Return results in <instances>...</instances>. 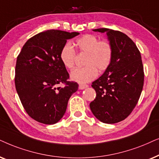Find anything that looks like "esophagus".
Returning a JSON list of instances; mask_svg holds the SVG:
<instances>
[{
    "label": "esophagus",
    "mask_w": 159,
    "mask_h": 159,
    "mask_svg": "<svg viewBox=\"0 0 159 159\" xmlns=\"http://www.w3.org/2000/svg\"><path fill=\"white\" fill-rule=\"evenodd\" d=\"M88 85H86V84H80L79 86H78V88H79V89H84L87 88L88 87Z\"/></svg>",
    "instance_id": "esophagus-1"
}]
</instances>
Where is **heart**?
Masks as SVG:
<instances>
[{"label": "heart", "mask_w": 159, "mask_h": 159, "mask_svg": "<svg viewBox=\"0 0 159 159\" xmlns=\"http://www.w3.org/2000/svg\"><path fill=\"white\" fill-rule=\"evenodd\" d=\"M78 52L86 54L85 67H77L70 73L72 81L79 84H86L95 79L97 70L102 72L111 64L113 57V48L107 41H100L94 35H85L74 43ZM75 51L70 43H66L60 51V59L64 67L71 69L74 66Z\"/></svg>", "instance_id": "1"}]
</instances>
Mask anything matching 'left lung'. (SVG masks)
Returning a JSON list of instances; mask_svg holds the SVG:
<instances>
[{
    "instance_id": "left-lung-1",
    "label": "left lung",
    "mask_w": 159,
    "mask_h": 159,
    "mask_svg": "<svg viewBox=\"0 0 159 159\" xmlns=\"http://www.w3.org/2000/svg\"><path fill=\"white\" fill-rule=\"evenodd\" d=\"M106 33L113 48L109 67L92 83L97 97L90 103L92 113L105 124H116L132 113L140 97L144 84L141 54L126 34L107 28L92 30Z\"/></svg>"
}]
</instances>
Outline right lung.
Returning <instances> with one entry per match:
<instances>
[{
	"mask_svg": "<svg viewBox=\"0 0 159 159\" xmlns=\"http://www.w3.org/2000/svg\"><path fill=\"white\" fill-rule=\"evenodd\" d=\"M49 30L34 35L23 46L16 59L15 86L27 114L44 124H54L63 117L77 83L68 81L69 74L60 59L67 40L79 35ZM65 84L60 87V84Z\"/></svg>",
	"mask_w": 159,
	"mask_h": 159,
	"instance_id": "obj_1",
	"label": "right lung"
}]
</instances>
